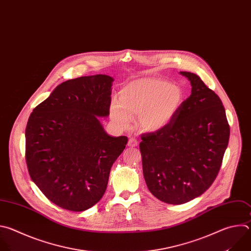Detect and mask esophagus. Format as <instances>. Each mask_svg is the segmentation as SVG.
Masks as SVG:
<instances>
[{
	"mask_svg": "<svg viewBox=\"0 0 251 251\" xmlns=\"http://www.w3.org/2000/svg\"><path fill=\"white\" fill-rule=\"evenodd\" d=\"M138 140L136 139V138H134V137H131V138H129V140H128V146L129 147H135V146H137L138 145Z\"/></svg>",
	"mask_w": 251,
	"mask_h": 251,
	"instance_id": "esophagus-1",
	"label": "esophagus"
}]
</instances>
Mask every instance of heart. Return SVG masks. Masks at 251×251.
Masks as SVG:
<instances>
[{
  "label": "heart",
  "mask_w": 251,
  "mask_h": 251,
  "mask_svg": "<svg viewBox=\"0 0 251 251\" xmlns=\"http://www.w3.org/2000/svg\"><path fill=\"white\" fill-rule=\"evenodd\" d=\"M183 102V93L175 85L157 78H140L126 84L119 92V103L113 102L112 120L123 127L134 117L146 131H158L175 118Z\"/></svg>",
  "instance_id": "b5f03b06"
}]
</instances>
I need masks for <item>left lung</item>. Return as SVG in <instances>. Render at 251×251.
I'll return each instance as SVG.
<instances>
[{
  "label": "left lung",
  "instance_id": "obj_1",
  "mask_svg": "<svg viewBox=\"0 0 251 251\" xmlns=\"http://www.w3.org/2000/svg\"><path fill=\"white\" fill-rule=\"evenodd\" d=\"M180 74L191 82L190 97L166 127L141 134L139 143L148 190L171 205L187 203L211 187L229 138L220 97L198 75Z\"/></svg>",
  "mask_w": 251,
  "mask_h": 251
}]
</instances>
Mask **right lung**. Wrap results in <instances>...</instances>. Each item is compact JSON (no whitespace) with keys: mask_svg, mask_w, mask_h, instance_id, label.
<instances>
[{"mask_svg":"<svg viewBox=\"0 0 251 251\" xmlns=\"http://www.w3.org/2000/svg\"><path fill=\"white\" fill-rule=\"evenodd\" d=\"M113 81L102 74L67 80L29 116V176L62 209L82 212L102 199L111 168L127 143L126 136L109 135L98 118L110 114Z\"/></svg>","mask_w":251,"mask_h":251,"instance_id":"add662e5","label":"right lung"}]
</instances>
